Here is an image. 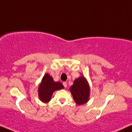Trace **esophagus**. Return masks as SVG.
Here are the masks:
<instances>
[{
  "mask_svg": "<svg viewBox=\"0 0 132 132\" xmlns=\"http://www.w3.org/2000/svg\"><path fill=\"white\" fill-rule=\"evenodd\" d=\"M63 85H64V86L65 88H66L67 87V82H63Z\"/></svg>",
  "mask_w": 132,
  "mask_h": 132,
  "instance_id": "34e87169",
  "label": "esophagus"
}]
</instances>
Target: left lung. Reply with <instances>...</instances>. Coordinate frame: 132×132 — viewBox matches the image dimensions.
<instances>
[{
  "mask_svg": "<svg viewBox=\"0 0 132 132\" xmlns=\"http://www.w3.org/2000/svg\"><path fill=\"white\" fill-rule=\"evenodd\" d=\"M70 91L74 100L78 105L88 102L89 96V88L84 77L81 76L76 79L74 84L70 88Z\"/></svg>",
  "mask_w": 132,
  "mask_h": 132,
  "instance_id": "1",
  "label": "left lung"
}]
</instances>
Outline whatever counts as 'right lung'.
Here are the masks:
<instances>
[{"label": "right lung", "mask_w": 132, "mask_h": 132, "mask_svg": "<svg viewBox=\"0 0 132 132\" xmlns=\"http://www.w3.org/2000/svg\"><path fill=\"white\" fill-rule=\"evenodd\" d=\"M64 88L61 82H55L53 79L48 74L43 77L42 82L38 88V95L39 99L44 103H47L51 99L52 94L56 90Z\"/></svg>", "instance_id": "add662e5"}]
</instances>
